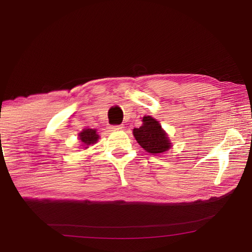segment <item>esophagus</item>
I'll list each match as a JSON object with an SVG mask.
<instances>
[{"mask_svg":"<svg viewBox=\"0 0 252 252\" xmlns=\"http://www.w3.org/2000/svg\"><path fill=\"white\" fill-rule=\"evenodd\" d=\"M111 129L114 131H118V130H123L125 129V126L123 125H120V126H112Z\"/></svg>","mask_w":252,"mask_h":252,"instance_id":"1","label":"esophagus"}]
</instances>
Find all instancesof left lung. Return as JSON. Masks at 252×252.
Returning <instances> with one entry per match:
<instances>
[{
	"instance_id": "left-lung-1",
	"label": "left lung",
	"mask_w": 252,
	"mask_h": 252,
	"mask_svg": "<svg viewBox=\"0 0 252 252\" xmlns=\"http://www.w3.org/2000/svg\"><path fill=\"white\" fill-rule=\"evenodd\" d=\"M142 121L143 125L140 127L133 129V135L137 143L153 155L162 154L170 149L172 145L160 123L151 116H144Z\"/></svg>"
}]
</instances>
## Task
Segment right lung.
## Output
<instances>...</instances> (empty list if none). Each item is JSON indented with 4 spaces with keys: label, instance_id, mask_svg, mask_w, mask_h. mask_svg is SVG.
Segmentation results:
<instances>
[{
    "label": "right lung",
    "instance_id": "1",
    "mask_svg": "<svg viewBox=\"0 0 252 252\" xmlns=\"http://www.w3.org/2000/svg\"><path fill=\"white\" fill-rule=\"evenodd\" d=\"M79 138L81 140L83 146H87L85 148H88V146L91 145V144H95L97 142L99 136L96 133L95 129H85L79 133Z\"/></svg>",
    "mask_w": 252,
    "mask_h": 252
}]
</instances>
